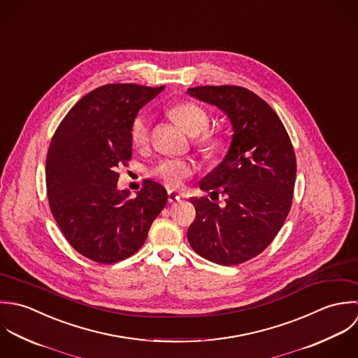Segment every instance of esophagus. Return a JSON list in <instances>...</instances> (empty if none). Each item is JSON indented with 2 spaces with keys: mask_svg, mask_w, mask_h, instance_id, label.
<instances>
[{
  "mask_svg": "<svg viewBox=\"0 0 358 358\" xmlns=\"http://www.w3.org/2000/svg\"><path fill=\"white\" fill-rule=\"evenodd\" d=\"M169 202L170 203H174V202H178L181 198H180V195L177 194V192H174V191H169Z\"/></svg>",
  "mask_w": 358,
  "mask_h": 358,
  "instance_id": "1",
  "label": "esophagus"
}]
</instances>
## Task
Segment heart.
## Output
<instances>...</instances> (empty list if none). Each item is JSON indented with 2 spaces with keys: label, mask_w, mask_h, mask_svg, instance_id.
Masks as SVG:
<instances>
[{
  "label": "heart",
  "mask_w": 358,
  "mask_h": 358,
  "mask_svg": "<svg viewBox=\"0 0 358 358\" xmlns=\"http://www.w3.org/2000/svg\"><path fill=\"white\" fill-rule=\"evenodd\" d=\"M167 115L177 122L189 136L195 137V145L205 153H215L224 143L222 134L208 130L209 113L194 102H181L170 106ZM150 140V119L146 113L137 115L130 126V141L134 148L145 149ZM195 171V166L182 159L164 157L150 167L149 176L170 189L180 188Z\"/></svg>",
  "instance_id": "obj_1"
}]
</instances>
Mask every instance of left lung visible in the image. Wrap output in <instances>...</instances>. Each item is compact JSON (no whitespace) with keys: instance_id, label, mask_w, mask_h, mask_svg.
I'll list each match as a JSON object with an SVG mask.
<instances>
[{"instance_id":"1","label":"left lung","mask_w":358,"mask_h":358,"mask_svg":"<svg viewBox=\"0 0 358 358\" xmlns=\"http://www.w3.org/2000/svg\"><path fill=\"white\" fill-rule=\"evenodd\" d=\"M188 94L225 112L234 130L227 156L201 181L215 199L221 192L225 205L189 199L196 215L188 242L213 263L236 266L260 255L284 225L296 180L294 150L278 115L255 92L203 85Z\"/></svg>"}]
</instances>
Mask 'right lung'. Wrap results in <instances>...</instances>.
I'll return each instance as SVG.
<instances>
[{
	"mask_svg": "<svg viewBox=\"0 0 358 358\" xmlns=\"http://www.w3.org/2000/svg\"><path fill=\"white\" fill-rule=\"evenodd\" d=\"M163 88L133 83L98 87L68 112L50 143V209L73 249L99 264L134 255L167 202L166 189L152 180L143 181L133 199L117 189V169L131 159V122Z\"/></svg>",
	"mask_w": 358,
	"mask_h": 358,
	"instance_id": "1",
	"label": "right lung"
}]
</instances>
